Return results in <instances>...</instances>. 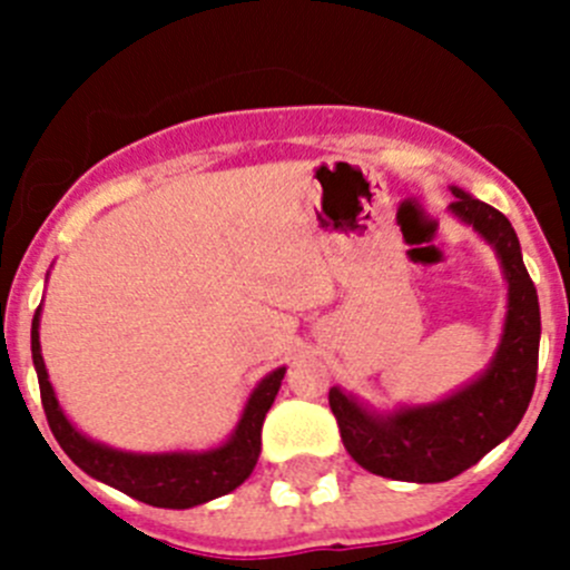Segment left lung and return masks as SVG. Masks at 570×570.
I'll list each match as a JSON object with an SVG mask.
<instances>
[{
    "label": "left lung",
    "instance_id": "obj_1",
    "mask_svg": "<svg viewBox=\"0 0 570 570\" xmlns=\"http://www.w3.org/2000/svg\"><path fill=\"white\" fill-rule=\"evenodd\" d=\"M452 195L450 209L497 248L508 278V320L488 372L446 400L392 416H375L338 389L327 394L350 458L392 480L444 482L471 469L519 428L538 381L540 306L519 237L499 209L458 187Z\"/></svg>",
    "mask_w": 570,
    "mask_h": 570
}]
</instances>
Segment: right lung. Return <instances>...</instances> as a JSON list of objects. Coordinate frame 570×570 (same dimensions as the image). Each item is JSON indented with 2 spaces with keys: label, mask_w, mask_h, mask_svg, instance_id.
<instances>
[{
  "label": "right lung",
  "mask_w": 570,
  "mask_h": 570,
  "mask_svg": "<svg viewBox=\"0 0 570 570\" xmlns=\"http://www.w3.org/2000/svg\"><path fill=\"white\" fill-rule=\"evenodd\" d=\"M38 320L40 308L32 317V364L38 372L40 402H43L46 422L55 433L57 444L62 446L68 458L96 480L118 488L126 497L137 502L154 504V508L187 510L195 504H204L209 499L223 497L234 491L250 476L253 465L262 452V424L269 405L275 402L281 381H284V366L269 372L256 389H253L248 405L237 430L223 446L209 452H165V455H135V452H118L109 446L96 444L85 439L77 428L66 419V413L57 405V396L51 392L49 375H46L43 355L38 342Z\"/></svg>",
  "instance_id": "obj_1"
}]
</instances>
